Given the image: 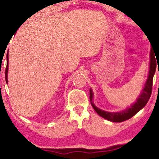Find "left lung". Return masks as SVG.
Listing matches in <instances>:
<instances>
[{
    "label": "left lung",
    "instance_id": "obj_1",
    "mask_svg": "<svg viewBox=\"0 0 159 159\" xmlns=\"http://www.w3.org/2000/svg\"><path fill=\"white\" fill-rule=\"evenodd\" d=\"M153 52L151 48L150 53V70L149 74H148V79L145 84H144V87L142 90L141 94L139 96V98L136 100V101L134 104H132L130 107L126 108V109L122 110V111L120 112H109L103 111V110L98 108L97 106L94 105L93 103V92L91 88L89 89V99L91 101V104L92 107L97 113L99 114L100 116L104 118V119L108 120V121L114 122H121L125 120H129L132 116H134L135 114L140 111L142 108H143L147 103L149 100L150 95L152 93V78H153L156 69V56L155 57Z\"/></svg>",
    "mask_w": 159,
    "mask_h": 159
}]
</instances>
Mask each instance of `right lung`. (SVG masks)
<instances>
[{
  "instance_id": "right-lung-1",
  "label": "right lung",
  "mask_w": 159,
  "mask_h": 159,
  "mask_svg": "<svg viewBox=\"0 0 159 159\" xmlns=\"http://www.w3.org/2000/svg\"><path fill=\"white\" fill-rule=\"evenodd\" d=\"M7 68H6V73H5V78H6V81L8 84V67H9V65H8V61H9V54H7Z\"/></svg>"
}]
</instances>
